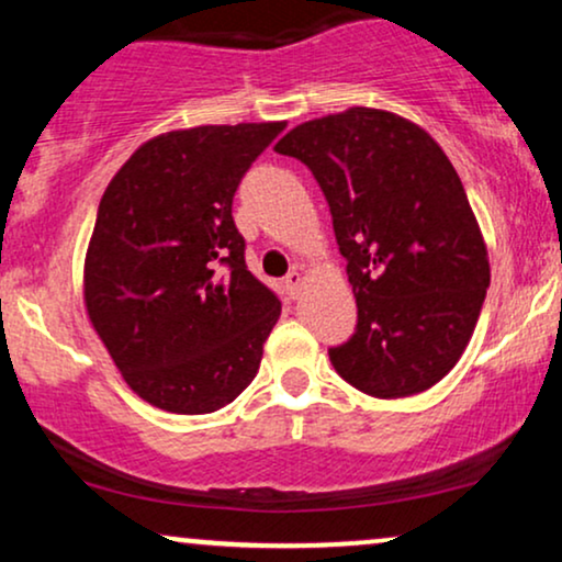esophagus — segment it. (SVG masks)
Segmentation results:
<instances>
[{"instance_id": "esophagus-1", "label": "esophagus", "mask_w": 562, "mask_h": 562, "mask_svg": "<svg viewBox=\"0 0 562 562\" xmlns=\"http://www.w3.org/2000/svg\"><path fill=\"white\" fill-rule=\"evenodd\" d=\"M301 282H303V277H301L299 269H293V272H288L285 280H282V285H285V293L290 295V299H299Z\"/></svg>"}]
</instances>
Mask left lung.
I'll list each match as a JSON object with an SVG mask.
<instances>
[{"instance_id":"obj_1","label":"left lung","mask_w":562,"mask_h":562,"mask_svg":"<svg viewBox=\"0 0 562 562\" xmlns=\"http://www.w3.org/2000/svg\"><path fill=\"white\" fill-rule=\"evenodd\" d=\"M330 205L357 327L330 348L346 383L378 398L436 385L465 351L488 256L465 187L428 132L375 108L306 121L274 145Z\"/></svg>"}]
</instances>
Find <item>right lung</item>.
Segmentation results:
<instances>
[{"mask_svg":"<svg viewBox=\"0 0 562 562\" xmlns=\"http://www.w3.org/2000/svg\"><path fill=\"white\" fill-rule=\"evenodd\" d=\"M282 128L160 134L100 200L83 301L128 389L158 409L209 415L259 372L282 303L245 267L232 200Z\"/></svg>","mask_w":562,"mask_h":562,"instance_id":"1","label":"right lung"}]
</instances>
